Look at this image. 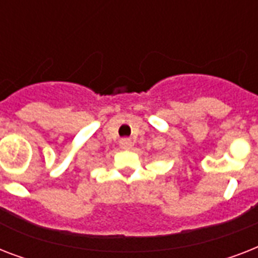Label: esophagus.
<instances>
[{
  "instance_id": "esophagus-1",
  "label": "esophagus",
  "mask_w": 258,
  "mask_h": 258,
  "mask_svg": "<svg viewBox=\"0 0 258 258\" xmlns=\"http://www.w3.org/2000/svg\"><path fill=\"white\" fill-rule=\"evenodd\" d=\"M119 145H120V147L123 150H130L133 147V142L130 141V139H127V138H124V139H121V141L119 142Z\"/></svg>"
}]
</instances>
